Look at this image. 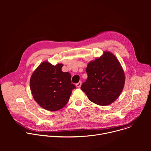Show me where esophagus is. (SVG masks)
<instances>
[{"mask_svg":"<svg viewBox=\"0 0 151 151\" xmlns=\"http://www.w3.org/2000/svg\"><path fill=\"white\" fill-rule=\"evenodd\" d=\"M81 84H82V82H81V81H80V82H79L78 83H77L76 84V86L78 88H80L81 86Z\"/></svg>","mask_w":151,"mask_h":151,"instance_id":"obj_1","label":"esophagus"}]
</instances>
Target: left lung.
<instances>
[{
  "label": "left lung",
  "mask_w": 151,
  "mask_h": 151,
  "mask_svg": "<svg viewBox=\"0 0 151 151\" xmlns=\"http://www.w3.org/2000/svg\"><path fill=\"white\" fill-rule=\"evenodd\" d=\"M87 79L81 89L93 103L107 106L120 96L125 83V74L118 58L109 51L88 63Z\"/></svg>",
  "instance_id": "8db88e82"
}]
</instances>
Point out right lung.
I'll return each instance as SVG.
<instances>
[{
    "label": "right lung",
    "mask_w": 151,
    "mask_h": 151,
    "mask_svg": "<svg viewBox=\"0 0 151 151\" xmlns=\"http://www.w3.org/2000/svg\"><path fill=\"white\" fill-rule=\"evenodd\" d=\"M63 64L55 66L47 61L35 70L30 80L32 94L35 101L49 111H58L68 103L75 86L69 72H63Z\"/></svg>",
    "instance_id": "add662e5"
}]
</instances>
